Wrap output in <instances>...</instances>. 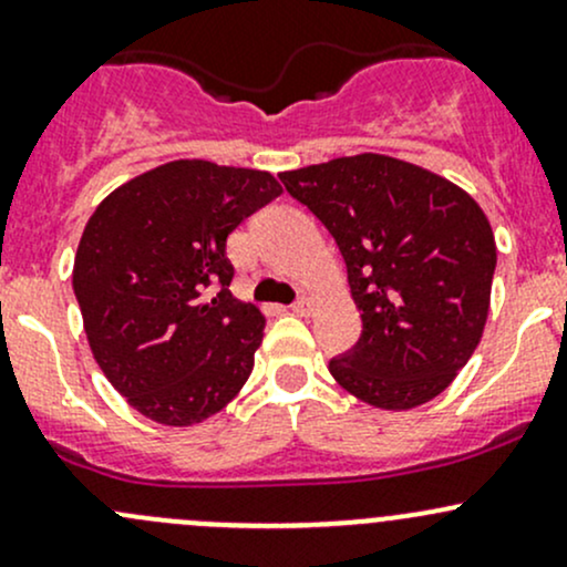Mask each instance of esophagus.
I'll return each instance as SVG.
<instances>
[{
  "label": "esophagus",
  "mask_w": 567,
  "mask_h": 567,
  "mask_svg": "<svg viewBox=\"0 0 567 567\" xmlns=\"http://www.w3.org/2000/svg\"><path fill=\"white\" fill-rule=\"evenodd\" d=\"M291 310H295L297 316H310L313 313V300H310V297H297Z\"/></svg>",
  "instance_id": "esophagus-1"
}]
</instances>
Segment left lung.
I'll return each mask as SVG.
<instances>
[{"label": "left lung", "mask_w": 567, "mask_h": 567, "mask_svg": "<svg viewBox=\"0 0 567 567\" xmlns=\"http://www.w3.org/2000/svg\"><path fill=\"white\" fill-rule=\"evenodd\" d=\"M281 181L330 229L362 313L354 349L330 359L332 379L383 411L437 398L489 313L497 248L476 199L383 154L310 164Z\"/></svg>", "instance_id": "1"}]
</instances>
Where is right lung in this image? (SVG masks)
I'll return each instance as SVG.
<instances>
[{
	"instance_id": "right-lung-1",
	"label": "right lung",
	"mask_w": 567,
	"mask_h": 567,
	"mask_svg": "<svg viewBox=\"0 0 567 567\" xmlns=\"http://www.w3.org/2000/svg\"><path fill=\"white\" fill-rule=\"evenodd\" d=\"M281 192L261 169L178 159L96 205L72 289L96 364L145 419L192 427L248 381L265 316L229 291L227 237Z\"/></svg>"
}]
</instances>
